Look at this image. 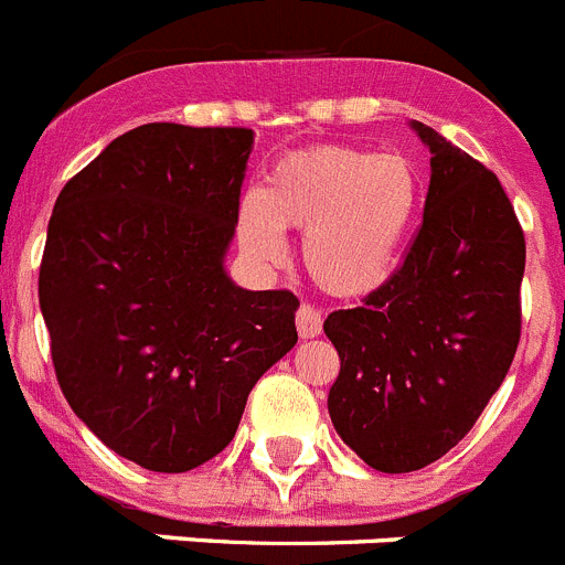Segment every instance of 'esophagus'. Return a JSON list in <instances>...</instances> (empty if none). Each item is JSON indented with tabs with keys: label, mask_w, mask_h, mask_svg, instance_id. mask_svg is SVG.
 Listing matches in <instances>:
<instances>
[{
	"label": "esophagus",
	"mask_w": 565,
	"mask_h": 565,
	"mask_svg": "<svg viewBox=\"0 0 565 565\" xmlns=\"http://www.w3.org/2000/svg\"><path fill=\"white\" fill-rule=\"evenodd\" d=\"M295 327H298V334H301L303 340H312L318 338L320 329H323V318H320V312L315 307L301 303V309L295 315Z\"/></svg>",
	"instance_id": "34e87169"
}]
</instances>
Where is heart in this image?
Returning a JSON list of instances; mask_svg holds the SVG:
<instances>
[{
    "instance_id": "heart-1",
    "label": "heart",
    "mask_w": 565,
    "mask_h": 565,
    "mask_svg": "<svg viewBox=\"0 0 565 565\" xmlns=\"http://www.w3.org/2000/svg\"><path fill=\"white\" fill-rule=\"evenodd\" d=\"M425 185L405 154L312 146L278 157L262 191L242 196L238 245L253 262L284 258V231H303L309 278L338 298L377 292L403 264Z\"/></svg>"
}]
</instances>
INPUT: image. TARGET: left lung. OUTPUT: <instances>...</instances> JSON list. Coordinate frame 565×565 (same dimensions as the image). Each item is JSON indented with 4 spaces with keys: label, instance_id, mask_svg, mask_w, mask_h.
Segmentation results:
<instances>
[{
    "label": "left lung",
    "instance_id": "8db88e82",
    "mask_svg": "<svg viewBox=\"0 0 565 565\" xmlns=\"http://www.w3.org/2000/svg\"><path fill=\"white\" fill-rule=\"evenodd\" d=\"M411 129L430 151L419 236L363 307L323 320L340 354L329 416L380 472L422 470L459 445L521 338L526 245L504 188L430 126Z\"/></svg>",
    "mask_w": 565,
    "mask_h": 565
}]
</instances>
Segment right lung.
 Segmentation results:
<instances>
[{"mask_svg": "<svg viewBox=\"0 0 565 565\" xmlns=\"http://www.w3.org/2000/svg\"><path fill=\"white\" fill-rule=\"evenodd\" d=\"M253 140L137 126L50 216L39 307L55 377L86 428L146 470L222 454L253 385L298 343V298L238 287L225 267Z\"/></svg>", "mask_w": 565, "mask_h": 565, "instance_id": "obj_1", "label": "right lung"}]
</instances>
